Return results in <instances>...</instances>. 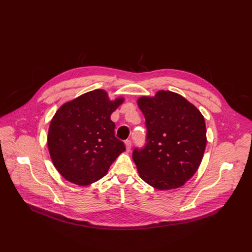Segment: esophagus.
<instances>
[{"label": "esophagus", "instance_id": "obj_1", "mask_svg": "<svg viewBox=\"0 0 252 252\" xmlns=\"http://www.w3.org/2000/svg\"><path fill=\"white\" fill-rule=\"evenodd\" d=\"M125 144H126V151H130V149H131V141H130V140H126Z\"/></svg>", "mask_w": 252, "mask_h": 252}]
</instances>
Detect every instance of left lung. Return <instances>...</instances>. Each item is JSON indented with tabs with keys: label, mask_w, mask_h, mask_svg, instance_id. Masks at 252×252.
<instances>
[{
	"label": "left lung",
	"mask_w": 252,
	"mask_h": 252,
	"mask_svg": "<svg viewBox=\"0 0 252 252\" xmlns=\"http://www.w3.org/2000/svg\"><path fill=\"white\" fill-rule=\"evenodd\" d=\"M147 127L146 145L132 158L142 180L158 190L176 189L198 170L206 145L204 118L178 94L158 91L137 100Z\"/></svg>",
	"instance_id": "left-lung-1"
}]
</instances>
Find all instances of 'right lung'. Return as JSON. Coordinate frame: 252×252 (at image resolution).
Instances as JSON below:
<instances>
[{"mask_svg":"<svg viewBox=\"0 0 252 252\" xmlns=\"http://www.w3.org/2000/svg\"><path fill=\"white\" fill-rule=\"evenodd\" d=\"M111 101L95 90L63 104L51 120L48 147L58 172L69 182L87 186L106 175L110 165L126 150L115 136L111 114L124 102Z\"/></svg>","mask_w":252,"mask_h":252,"instance_id":"1","label":"right lung"}]
</instances>
